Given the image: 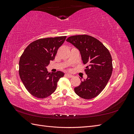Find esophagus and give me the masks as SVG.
Returning a JSON list of instances; mask_svg holds the SVG:
<instances>
[{
  "instance_id": "obj_1",
  "label": "esophagus",
  "mask_w": 134,
  "mask_h": 134,
  "mask_svg": "<svg viewBox=\"0 0 134 134\" xmlns=\"http://www.w3.org/2000/svg\"><path fill=\"white\" fill-rule=\"evenodd\" d=\"M65 75H66V76L69 77V78H72V77L74 76L73 75H71V74H65Z\"/></svg>"
}]
</instances>
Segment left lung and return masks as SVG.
Instances as JSON below:
<instances>
[{
	"label": "left lung",
	"mask_w": 134,
	"mask_h": 134,
	"mask_svg": "<svg viewBox=\"0 0 134 134\" xmlns=\"http://www.w3.org/2000/svg\"><path fill=\"white\" fill-rule=\"evenodd\" d=\"M66 41L78 48L83 64L87 65L85 71L87 78L74 91L82 98H94L104 90L112 75L111 55L102 42L91 36H72Z\"/></svg>",
	"instance_id": "8db88e82"
}]
</instances>
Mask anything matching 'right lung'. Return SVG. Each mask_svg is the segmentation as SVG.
I'll use <instances>...</instances> for the list:
<instances>
[{
	"label": "right lung",
	"instance_id": "add662e5",
	"mask_svg": "<svg viewBox=\"0 0 134 134\" xmlns=\"http://www.w3.org/2000/svg\"><path fill=\"white\" fill-rule=\"evenodd\" d=\"M66 36L41 38L32 42L20 58L19 74L30 93L38 98H44L56 90L59 80L64 76L63 71L50 73L46 67L55 59L58 48Z\"/></svg>",
	"mask_w": 134,
	"mask_h": 134
}]
</instances>
